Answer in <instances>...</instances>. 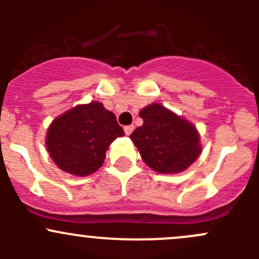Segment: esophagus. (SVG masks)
I'll list each match as a JSON object with an SVG mask.
<instances>
[{
    "instance_id": "esophagus-1",
    "label": "esophagus",
    "mask_w": 259,
    "mask_h": 259,
    "mask_svg": "<svg viewBox=\"0 0 259 259\" xmlns=\"http://www.w3.org/2000/svg\"><path fill=\"white\" fill-rule=\"evenodd\" d=\"M133 130H134V125H127V126L124 127V132L126 135H130L133 133Z\"/></svg>"
}]
</instances>
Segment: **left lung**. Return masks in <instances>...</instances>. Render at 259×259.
Returning a JSON list of instances; mask_svg holds the SVG:
<instances>
[{
    "mask_svg": "<svg viewBox=\"0 0 259 259\" xmlns=\"http://www.w3.org/2000/svg\"><path fill=\"white\" fill-rule=\"evenodd\" d=\"M142 126L130 139L149 168L160 174H178L189 168L202 153L197 127L158 103L140 110Z\"/></svg>",
    "mask_w": 259,
    "mask_h": 259,
    "instance_id": "obj_1",
    "label": "left lung"
}]
</instances>
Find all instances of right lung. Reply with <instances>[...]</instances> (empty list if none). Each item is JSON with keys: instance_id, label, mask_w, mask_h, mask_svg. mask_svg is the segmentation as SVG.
Here are the masks:
<instances>
[{"instance_id": "1", "label": "right lung", "mask_w": 259, "mask_h": 259, "mask_svg": "<svg viewBox=\"0 0 259 259\" xmlns=\"http://www.w3.org/2000/svg\"><path fill=\"white\" fill-rule=\"evenodd\" d=\"M122 135L115 115L99 101H91L52 120L46 148L57 168L74 177H86L103 165L109 146Z\"/></svg>"}]
</instances>
